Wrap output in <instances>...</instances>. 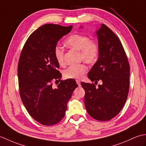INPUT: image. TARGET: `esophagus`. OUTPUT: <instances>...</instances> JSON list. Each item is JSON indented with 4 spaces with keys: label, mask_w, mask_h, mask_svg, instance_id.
I'll list each match as a JSON object with an SVG mask.
<instances>
[{
    "label": "esophagus",
    "mask_w": 146,
    "mask_h": 146,
    "mask_svg": "<svg viewBox=\"0 0 146 146\" xmlns=\"http://www.w3.org/2000/svg\"><path fill=\"white\" fill-rule=\"evenodd\" d=\"M76 83H77V84H78V85L79 86H80V85H81V82H80V80H76Z\"/></svg>",
    "instance_id": "obj_1"
}]
</instances>
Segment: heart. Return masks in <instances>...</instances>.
Returning <instances> with one entry per match:
<instances>
[{"instance_id":"heart-1","label":"heart","mask_w":146,"mask_h":146,"mask_svg":"<svg viewBox=\"0 0 146 146\" xmlns=\"http://www.w3.org/2000/svg\"><path fill=\"white\" fill-rule=\"evenodd\" d=\"M65 44L70 48L79 51L80 60H83L87 63L93 64L97 61L99 55V45L98 42L90 39L88 36L82 34H75L70 36ZM54 56L58 63L63 64L64 62L63 49L60 46H56ZM87 70V66L85 63L71 65L63 71V75L66 78L79 79L84 75Z\"/></svg>"}]
</instances>
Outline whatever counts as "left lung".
<instances>
[{
    "instance_id": "1",
    "label": "left lung",
    "mask_w": 146,
    "mask_h": 146,
    "mask_svg": "<svg viewBox=\"0 0 146 146\" xmlns=\"http://www.w3.org/2000/svg\"><path fill=\"white\" fill-rule=\"evenodd\" d=\"M99 57L89 71L91 81L101 79L102 85L82 82L85 108L94 119L108 121L117 115L127 98L130 66L124 49L112 31L102 24L97 31Z\"/></svg>"
}]
</instances>
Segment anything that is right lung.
<instances>
[{
  "mask_svg": "<svg viewBox=\"0 0 146 146\" xmlns=\"http://www.w3.org/2000/svg\"><path fill=\"white\" fill-rule=\"evenodd\" d=\"M72 27L43 25L30 35L21 51L17 68L20 96L30 115L42 125H52L63 119L78 86L73 79L61 81L54 53L58 41ZM54 80H60L56 89L52 86Z\"/></svg>",
  "mask_w": 146,
  "mask_h": 146,
  "instance_id": "right-lung-1",
  "label": "right lung"
}]
</instances>
